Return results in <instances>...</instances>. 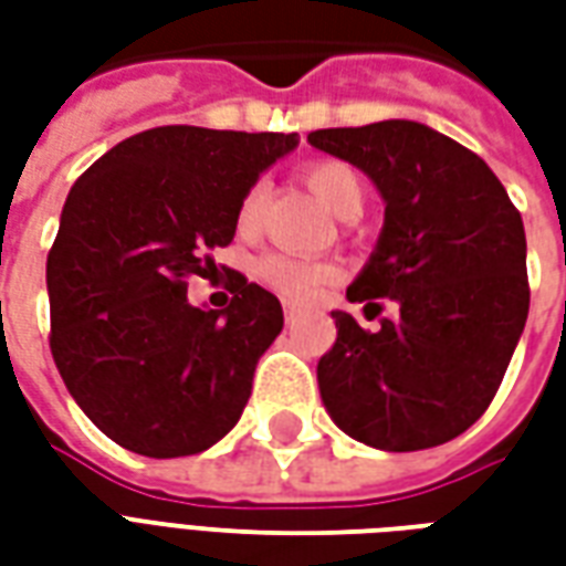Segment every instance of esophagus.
Segmentation results:
<instances>
[{"mask_svg":"<svg viewBox=\"0 0 566 566\" xmlns=\"http://www.w3.org/2000/svg\"><path fill=\"white\" fill-rule=\"evenodd\" d=\"M296 318H300V308H294V306H284V321H287V324H294Z\"/></svg>","mask_w":566,"mask_h":566,"instance_id":"1","label":"esophagus"}]
</instances>
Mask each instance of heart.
<instances>
[{"label": "heart", "instance_id": "heart-1", "mask_svg": "<svg viewBox=\"0 0 566 566\" xmlns=\"http://www.w3.org/2000/svg\"><path fill=\"white\" fill-rule=\"evenodd\" d=\"M303 181L308 190L339 218H357L367 199V185L352 163L345 160H315L303 169ZM266 206V181H254L235 206V233L254 235ZM254 275L270 291L287 303H308L336 279V266L324 260L296 258L284 251H270L254 263Z\"/></svg>", "mask_w": 566, "mask_h": 566}]
</instances>
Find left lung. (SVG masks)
<instances>
[{"label": "left lung", "mask_w": 566, "mask_h": 566, "mask_svg": "<svg viewBox=\"0 0 566 566\" xmlns=\"http://www.w3.org/2000/svg\"><path fill=\"white\" fill-rule=\"evenodd\" d=\"M308 142L355 163L385 197V230L348 300L400 306L376 333L333 312L321 400L376 449L461 437L494 400L527 321L522 214L479 154L416 120L315 129Z\"/></svg>", "instance_id": "1"}]
</instances>
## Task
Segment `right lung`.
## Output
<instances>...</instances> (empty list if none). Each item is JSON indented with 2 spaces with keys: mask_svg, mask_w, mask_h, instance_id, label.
<instances>
[{
  "mask_svg": "<svg viewBox=\"0 0 566 566\" xmlns=\"http://www.w3.org/2000/svg\"><path fill=\"white\" fill-rule=\"evenodd\" d=\"M296 133L172 124L129 136L69 190L48 251L51 355L84 416L148 458L209 449L239 421L282 333L275 294L230 272V306L187 303L235 206Z\"/></svg>",
  "mask_w": 566,
  "mask_h": 566,
  "instance_id": "obj_1",
  "label": "right lung"
}]
</instances>
